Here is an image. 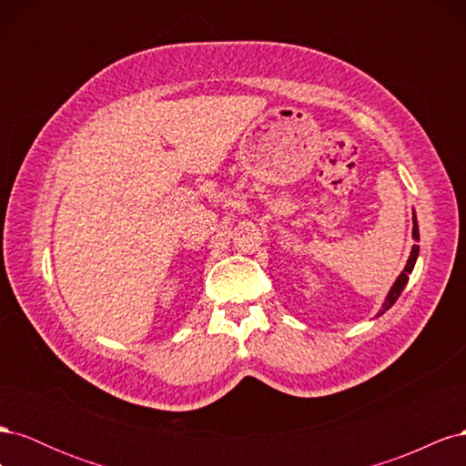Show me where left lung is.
Masks as SVG:
<instances>
[{"label": "left lung", "instance_id": "1", "mask_svg": "<svg viewBox=\"0 0 466 466\" xmlns=\"http://www.w3.org/2000/svg\"><path fill=\"white\" fill-rule=\"evenodd\" d=\"M412 223H414V228H412V237H414V241H420V231H418L416 214L412 216ZM418 252H420V247H418V245H414V247H412V250H410V257H408V262H406V266H404V270L400 272V276L397 278V281H394L392 288L389 289L387 298H385L383 305H380L377 317H380V315H383L385 311H389V309L394 305V301H397V299L400 298L402 289H404V288H406V284H408V276H410V274H412V270H414V264H416V260H418Z\"/></svg>", "mask_w": 466, "mask_h": 466}]
</instances>
